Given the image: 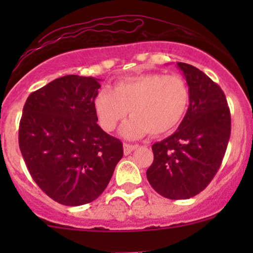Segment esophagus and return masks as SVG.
Here are the masks:
<instances>
[{
  "instance_id": "1",
  "label": "esophagus",
  "mask_w": 253,
  "mask_h": 253,
  "mask_svg": "<svg viewBox=\"0 0 253 253\" xmlns=\"http://www.w3.org/2000/svg\"><path fill=\"white\" fill-rule=\"evenodd\" d=\"M136 145H130V144H127V143H125L124 144V155L125 156H128L130 152H132V151H134L135 149H136Z\"/></svg>"
}]
</instances>
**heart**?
I'll return each mask as SVG.
<instances>
[{
  "mask_svg": "<svg viewBox=\"0 0 253 253\" xmlns=\"http://www.w3.org/2000/svg\"><path fill=\"white\" fill-rule=\"evenodd\" d=\"M189 104L187 81L161 72L123 78L113 90H100L94 98L95 114L106 132L117 128L129 110L132 118L121 128V135L127 139L171 132L182 123Z\"/></svg>",
  "mask_w": 253,
  "mask_h": 253,
  "instance_id": "obj_1",
  "label": "heart"
}]
</instances>
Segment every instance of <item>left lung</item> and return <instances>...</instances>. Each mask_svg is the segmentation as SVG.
<instances>
[{
  "mask_svg": "<svg viewBox=\"0 0 253 253\" xmlns=\"http://www.w3.org/2000/svg\"><path fill=\"white\" fill-rule=\"evenodd\" d=\"M177 66L189 85V108L173 134L152 145L155 158L146 176L162 196L185 200L216 175L231 135V113L221 88L207 75L190 64Z\"/></svg>",
  "mask_w": 253,
  "mask_h": 253,
  "instance_id": "left-lung-1",
  "label": "left lung"
}]
</instances>
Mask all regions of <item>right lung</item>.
<instances>
[{
	"instance_id": "right-lung-1",
	"label": "right lung",
	"mask_w": 253,
	"mask_h": 253,
	"mask_svg": "<svg viewBox=\"0 0 253 253\" xmlns=\"http://www.w3.org/2000/svg\"><path fill=\"white\" fill-rule=\"evenodd\" d=\"M97 78L68 75L32 92L19 127V146L32 178L65 206L96 200L124 156L123 143L97 125Z\"/></svg>"
}]
</instances>
